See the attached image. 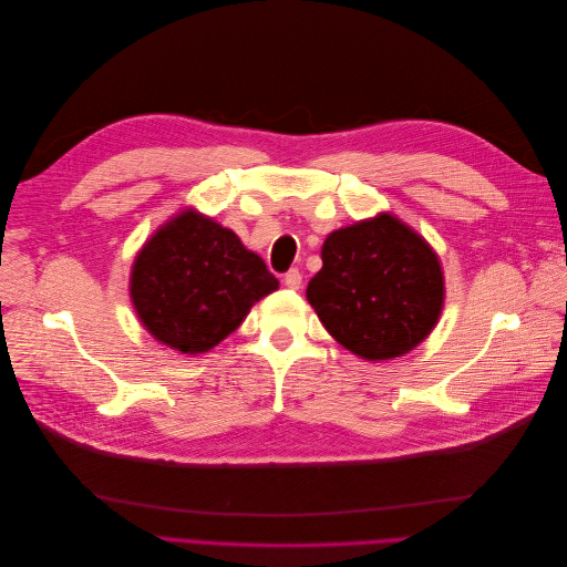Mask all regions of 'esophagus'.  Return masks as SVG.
<instances>
[{
  "label": "esophagus",
  "mask_w": 567,
  "mask_h": 567,
  "mask_svg": "<svg viewBox=\"0 0 567 567\" xmlns=\"http://www.w3.org/2000/svg\"><path fill=\"white\" fill-rule=\"evenodd\" d=\"M284 284H286L288 288H292V290H298V288L302 286L300 269H288V272L284 275Z\"/></svg>",
  "instance_id": "esophagus-1"
}]
</instances>
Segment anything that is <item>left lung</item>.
<instances>
[{"mask_svg":"<svg viewBox=\"0 0 567 567\" xmlns=\"http://www.w3.org/2000/svg\"><path fill=\"white\" fill-rule=\"evenodd\" d=\"M307 300L326 330L369 362L409 353L439 322V256L392 214L328 235Z\"/></svg>","mask_w":567,"mask_h":567,"instance_id":"left-lung-1","label":"left lung"}]
</instances>
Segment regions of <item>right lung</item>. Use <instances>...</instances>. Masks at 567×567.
Returning <instances> with one entry per match:
<instances>
[{"label": "right lung", "mask_w": 567, "mask_h": 567, "mask_svg": "<svg viewBox=\"0 0 567 567\" xmlns=\"http://www.w3.org/2000/svg\"><path fill=\"white\" fill-rule=\"evenodd\" d=\"M277 288L260 256L194 209L161 226L131 269V302L143 326L184 355L207 353Z\"/></svg>", "instance_id": "1"}]
</instances>
